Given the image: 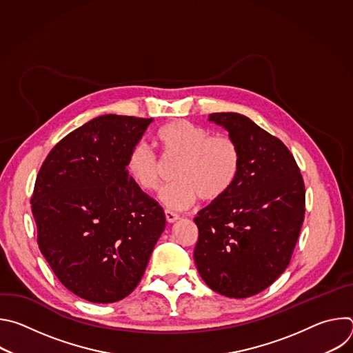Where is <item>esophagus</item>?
I'll list each match as a JSON object with an SVG mask.
<instances>
[{"label": "esophagus", "mask_w": 353, "mask_h": 353, "mask_svg": "<svg viewBox=\"0 0 353 353\" xmlns=\"http://www.w3.org/2000/svg\"><path fill=\"white\" fill-rule=\"evenodd\" d=\"M165 218H166V222H168V223H173V222H176V221L179 219V215L174 214V212H172V211H169V210H166V211H165Z\"/></svg>", "instance_id": "34e87169"}]
</instances>
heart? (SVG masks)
<instances>
[{"label": "heart", "instance_id": "obj_1", "mask_svg": "<svg viewBox=\"0 0 353 353\" xmlns=\"http://www.w3.org/2000/svg\"><path fill=\"white\" fill-rule=\"evenodd\" d=\"M157 143L166 162L179 161L173 184L165 187L159 198L170 210H187L198 198L207 203L223 196L233 185L240 155L237 145L225 135L211 132L187 120H174L157 132ZM163 166L146 143L132 146L127 158V173L145 192L159 188Z\"/></svg>", "mask_w": 353, "mask_h": 353}]
</instances>
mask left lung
<instances>
[{"mask_svg": "<svg viewBox=\"0 0 353 353\" xmlns=\"http://www.w3.org/2000/svg\"><path fill=\"white\" fill-rule=\"evenodd\" d=\"M237 145L240 168L230 190L194 222V261L204 282L226 297L267 289L290 263L305 219V183L285 143L239 113H212Z\"/></svg>", "mask_w": 353, "mask_h": 353, "instance_id": "8db88e82", "label": "left lung"}]
</instances>
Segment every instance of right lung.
Masks as SVG:
<instances>
[{
    "instance_id": "right-lung-1",
    "label": "right lung",
    "mask_w": 353,
    "mask_h": 353,
    "mask_svg": "<svg viewBox=\"0 0 353 353\" xmlns=\"http://www.w3.org/2000/svg\"><path fill=\"white\" fill-rule=\"evenodd\" d=\"M154 119L105 114L47 155L30 199L37 244L59 281L92 303H113L139 283L165 230L162 207L127 173Z\"/></svg>"
}]
</instances>
